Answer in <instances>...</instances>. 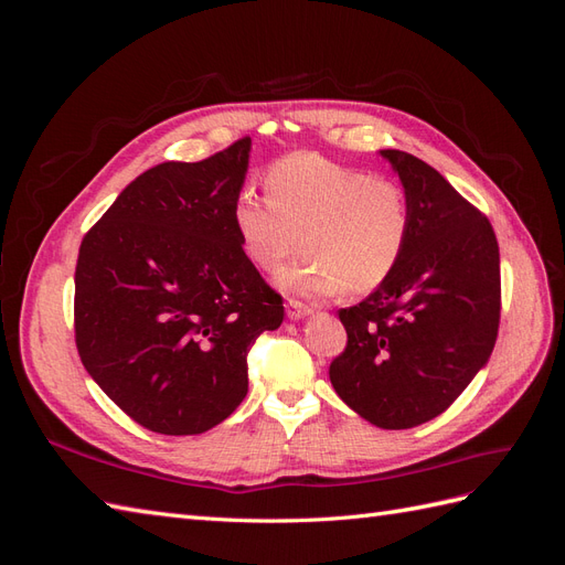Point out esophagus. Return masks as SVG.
Wrapping results in <instances>:
<instances>
[{"label":"esophagus","instance_id":"esophagus-1","mask_svg":"<svg viewBox=\"0 0 565 565\" xmlns=\"http://www.w3.org/2000/svg\"><path fill=\"white\" fill-rule=\"evenodd\" d=\"M285 311H287V318L299 320V318H303V316H309L313 309H311V306H306V303L297 301V299H289V301L285 303Z\"/></svg>","mask_w":565,"mask_h":565}]
</instances>
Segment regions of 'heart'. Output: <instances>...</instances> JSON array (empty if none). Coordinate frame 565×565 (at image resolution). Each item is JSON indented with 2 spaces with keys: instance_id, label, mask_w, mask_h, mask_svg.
Here are the masks:
<instances>
[{
  "instance_id": "heart-1",
  "label": "heart",
  "mask_w": 565,
  "mask_h": 565,
  "mask_svg": "<svg viewBox=\"0 0 565 565\" xmlns=\"http://www.w3.org/2000/svg\"><path fill=\"white\" fill-rule=\"evenodd\" d=\"M266 193L237 198L233 226L249 262L266 273L295 256L303 237L309 254L280 276L292 292L365 295L403 262L413 204L396 179L292 152L268 167Z\"/></svg>"
}]
</instances>
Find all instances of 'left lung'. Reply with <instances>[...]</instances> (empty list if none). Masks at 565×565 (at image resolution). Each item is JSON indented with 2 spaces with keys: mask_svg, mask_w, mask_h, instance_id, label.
Here are the masks:
<instances>
[{
  "mask_svg": "<svg viewBox=\"0 0 565 565\" xmlns=\"http://www.w3.org/2000/svg\"><path fill=\"white\" fill-rule=\"evenodd\" d=\"M413 204L396 273L339 311L347 349L330 365L339 398L382 429L438 417L492 353L500 328V247L490 221L431 164L382 150Z\"/></svg>",
  "mask_w": 565,
  "mask_h": 565,
  "instance_id": "1",
  "label": "left lung"
}]
</instances>
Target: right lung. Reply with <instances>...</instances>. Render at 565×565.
<instances>
[{"label": "right lung", "instance_id": "1", "mask_svg": "<svg viewBox=\"0 0 565 565\" xmlns=\"http://www.w3.org/2000/svg\"><path fill=\"white\" fill-rule=\"evenodd\" d=\"M249 136L134 179L82 237L75 344L92 380L148 431L195 436L247 396V353L282 297L233 226Z\"/></svg>", "mask_w": 565, "mask_h": 565}]
</instances>
